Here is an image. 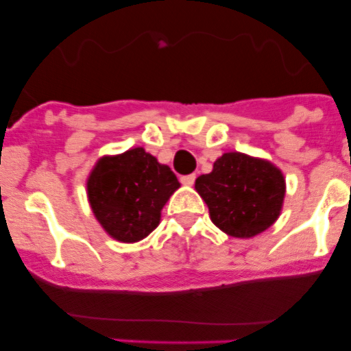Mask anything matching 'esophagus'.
Instances as JSON below:
<instances>
[{"mask_svg":"<svg viewBox=\"0 0 351 351\" xmlns=\"http://www.w3.org/2000/svg\"><path fill=\"white\" fill-rule=\"evenodd\" d=\"M180 182L186 186H192L193 183H195V175H183L182 178H180Z\"/></svg>","mask_w":351,"mask_h":351,"instance_id":"34e87169","label":"esophagus"}]
</instances>
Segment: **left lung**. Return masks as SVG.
<instances>
[{
	"instance_id": "obj_1",
	"label": "left lung",
	"mask_w": 351,
	"mask_h": 351,
	"mask_svg": "<svg viewBox=\"0 0 351 351\" xmlns=\"http://www.w3.org/2000/svg\"><path fill=\"white\" fill-rule=\"evenodd\" d=\"M212 222L232 238H253L278 219L285 178L267 159L224 153L208 175L195 180Z\"/></svg>"
}]
</instances>
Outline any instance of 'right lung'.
Returning <instances> with one entry per match:
<instances>
[{"mask_svg": "<svg viewBox=\"0 0 351 351\" xmlns=\"http://www.w3.org/2000/svg\"><path fill=\"white\" fill-rule=\"evenodd\" d=\"M86 189L91 210L107 234L136 243L158 228L162 207L180 182L169 166L143 147H134L98 159Z\"/></svg>", "mask_w": 351, "mask_h": 351, "instance_id": "add662e5", "label": "right lung"}]
</instances>
